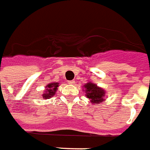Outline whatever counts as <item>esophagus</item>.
Listing matches in <instances>:
<instances>
[{"mask_svg":"<svg viewBox=\"0 0 150 150\" xmlns=\"http://www.w3.org/2000/svg\"><path fill=\"white\" fill-rule=\"evenodd\" d=\"M69 85H74V84H75V81H69Z\"/></svg>","mask_w":150,"mask_h":150,"instance_id":"1","label":"esophagus"}]
</instances>
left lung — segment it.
I'll return each instance as SVG.
<instances>
[{
	"label": "left lung",
	"mask_w": 150,
	"mask_h": 150,
	"mask_svg": "<svg viewBox=\"0 0 150 150\" xmlns=\"http://www.w3.org/2000/svg\"><path fill=\"white\" fill-rule=\"evenodd\" d=\"M84 91L86 93V97L90 98L92 103L99 104L106 100V91L103 88L98 86L96 84L93 82H87L83 86Z\"/></svg>",
	"instance_id": "left-lung-1"
}]
</instances>
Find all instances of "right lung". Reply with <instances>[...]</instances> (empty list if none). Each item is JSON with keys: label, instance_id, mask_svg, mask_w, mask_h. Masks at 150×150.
I'll return each mask as SVG.
<instances>
[{"label": "right lung", "instance_id": "obj_1", "mask_svg": "<svg viewBox=\"0 0 150 150\" xmlns=\"http://www.w3.org/2000/svg\"><path fill=\"white\" fill-rule=\"evenodd\" d=\"M59 86V82H50L45 86V90L43 94V99H49L56 94V92Z\"/></svg>", "mask_w": 150, "mask_h": 150}]
</instances>
